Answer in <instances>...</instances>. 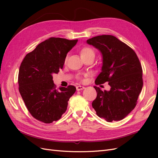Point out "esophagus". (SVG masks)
Instances as JSON below:
<instances>
[{
	"label": "esophagus",
	"instance_id": "esophagus-1",
	"mask_svg": "<svg viewBox=\"0 0 158 158\" xmlns=\"http://www.w3.org/2000/svg\"><path fill=\"white\" fill-rule=\"evenodd\" d=\"M84 88H85L84 86H82V85H78V86H76V90H77V91L84 89Z\"/></svg>",
	"mask_w": 158,
	"mask_h": 158
}]
</instances>
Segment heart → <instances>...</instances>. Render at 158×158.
<instances>
[{
  "label": "heart",
  "instance_id": "b5f03b06",
  "mask_svg": "<svg viewBox=\"0 0 158 158\" xmlns=\"http://www.w3.org/2000/svg\"><path fill=\"white\" fill-rule=\"evenodd\" d=\"M80 55L82 58H85L88 56H94L95 57V52L94 51L88 47H84L80 50Z\"/></svg>",
  "mask_w": 158,
  "mask_h": 158
}]
</instances>
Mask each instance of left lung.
Instances as JSON below:
<instances>
[{
  "label": "left lung",
  "instance_id": "left-lung-1",
  "mask_svg": "<svg viewBox=\"0 0 158 158\" xmlns=\"http://www.w3.org/2000/svg\"><path fill=\"white\" fill-rule=\"evenodd\" d=\"M102 55V72L95 84L109 82L110 90L94 86L97 98L92 107L98 116L107 122L120 121L136 105L143 86L142 69L136 52L111 35L94 37L86 41Z\"/></svg>",
  "mask_w": 158,
  "mask_h": 158
}]
</instances>
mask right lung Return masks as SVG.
<instances>
[{
    "mask_svg": "<svg viewBox=\"0 0 158 158\" xmlns=\"http://www.w3.org/2000/svg\"><path fill=\"white\" fill-rule=\"evenodd\" d=\"M78 40L51 37L27 54L18 74L19 92L31 115L45 123L60 118L70 98L76 92L73 85L56 89L52 74L63 69L66 55Z\"/></svg>",
    "mask_w": 158,
    "mask_h": 158,
    "instance_id": "1",
    "label": "right lung"
}]
</instances>
